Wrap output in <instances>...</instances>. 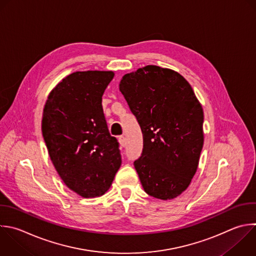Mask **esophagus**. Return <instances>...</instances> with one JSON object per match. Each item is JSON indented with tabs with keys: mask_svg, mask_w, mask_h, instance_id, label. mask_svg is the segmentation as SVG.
<instances>
[{
	"mask_svg": "<svg viewBox=\"0 0 256 256\" xmlns=\"http://www.w3.org/2000/svg\"><path fill=\"white\" fill-rule=\"evenodd\" d=\"M118 141H119V143H120V145H121L122 147H125V146H126V140H125V137H124V136H120V137L118 138Z\"/></svg>",
	"mask_w": 256,
	"mask_h": 256,
	"instance_id": "obj_1",
	"label": "esophagus"
}]
</instances>
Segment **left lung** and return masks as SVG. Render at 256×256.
I'll list each match as a JSON object with an SVG mask.
<instances>
[{"instance_id":"obj_1","label":"left lung","mask_w":256,"mask_h":256,"mask_svg":"<svg viewBox=\"0 0 256 256\" xmlns=\"http://www.w3.org/2000/svg\"><path fill=\"white\" fill-rule=\"evenodd\" d=\"M119 89L143 134L134 162L144 191L170 200L189 186L203 147V109L179 73L148 65L125 74Z\"/></svg>"}]
</instances>
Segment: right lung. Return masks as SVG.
<instances>
[{"mask_svg":"<svg viewBox=\"0 0 256 256\" xmlns=\"http://www.w3.org/2000/svg\"><path fill=\"white\" fill-rule=\"evenodd\" d=\"M112 71H78L65 77L46 101L42 133L63 182L84 198L105 194L122 160L109 133L102 96Z\"/></svg>","mask_w":256,"mask_h":256,"instance_id":"add662e5","label":"right lung"}]
</instances>
